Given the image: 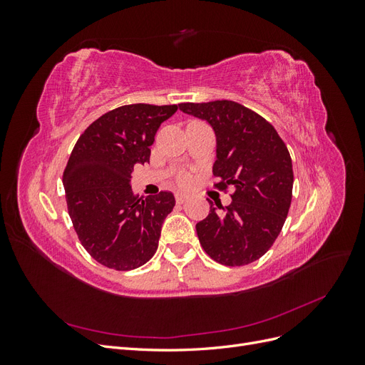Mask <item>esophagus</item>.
Segmentation results:
<instances>
[{"label":"esophagus","mask_w":365,"mask_h":365,"mask_svg":"<svg viewBox=\"0 0 365 365\" xmlns=\"http://www.w3.org/2000/svg\"><path fill=\"white\" fill-rule=\"evenodd\" d=\"M175 200H176V202H178V204H184L187 200H189V196L184 195V193H176L175 195Z\"/></svg>","instance_id":"1"}]
</instances>
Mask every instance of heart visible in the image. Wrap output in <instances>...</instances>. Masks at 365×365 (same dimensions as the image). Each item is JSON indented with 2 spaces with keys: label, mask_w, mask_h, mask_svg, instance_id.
I'll return each mask as SVG.
<instances>
[{
  "label": "heart",
  "mask_w": 365,
  "mask_h": 365,
  "mask_svg": "<svg viewBox=\"0 0 365 365\" xmlns=\"http://www.w3.org/2000/svg\"><path fill=\"white\" fill-rule=\"evenodd\" d=\"M178 182L181 185H189L192 182V175L189 172H181L178 175Z\"/></svg>",
  "instance_id": "heart-1"
}]
</instances>
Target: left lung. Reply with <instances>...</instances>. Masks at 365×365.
Segmentation results:
<instances>
[{"mask_svg": "<svg viewBox=\"0 0 365 365\" xmlns=\"http://www.w3.org/2000/svg\"><path fill=\"white\" fill-rule=\"evenodd\" d=\"M205 120L216 135L213 175L219 189L235 185L231 204L210 207L196 224L204 251L225 267L260 259L280 235L292 200V160L269 121L231 101L181 103Z\"/></svg>", "mask_w": 365, "mask_h": 365, "instance_id": "left-lung-1", "label": "left lung"}]
</instances>
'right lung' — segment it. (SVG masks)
<instances>
[{"instance_id": "add662e5", "label": "right lung", "mask_w": 365, "mask_h": 365, "mask_svg": "<svg viewBox=\"0 0 365 365\" xmlns=\"http://www.w3.org/2000/svg\"><path fill=\"white\" fill-rule=\"evenodd\" d=\"M178 105H125L85 129L63 170L68 213L81 244L103 267L130 271L152 259L161 227L175 207L170 192L132 193L135 164L149 163L163 121Z\"/></svg>"}]
</instances>
